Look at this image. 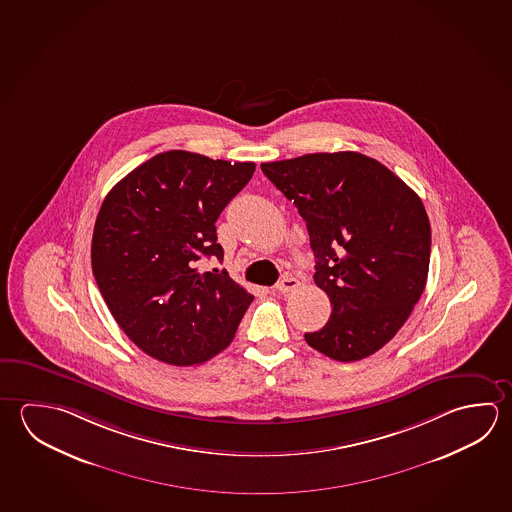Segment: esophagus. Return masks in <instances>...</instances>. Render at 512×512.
Listing matches in <instances>:
<instances>
[{
    "mask_svg": "<svg viewBox=\"0 0 512 512\" xmlns=\"http://www.w3.org/2000/svg\"><path fill=\"white\" fill-rule=\"evenodd\" d=\"M298 286H300V282H298L295 277H286L282 278V280L278 282L277 286H275V289H277L278 293L286 295V293L295 291L296 287Z\"/></svg>",
    "mask_w": 512,
    "mask_h": 512,
    "instance_id": "1",
    "label": "esophagus"
}]
</instances>
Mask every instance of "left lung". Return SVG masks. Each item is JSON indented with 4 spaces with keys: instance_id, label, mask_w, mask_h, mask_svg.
Returning a JSON list of instances; mask_svg holds the SVG:
<instances>
[{
    "instance_id": "left-lung-1",
    "label": "left lung",
    "mask_w": 512,
    "mask_h": 512,
    "mask_svg": "<svg viewBox=\"0 0 512 512\" xmlns=\"http://www.w3.org/2000/svg\"><path fill=\"white\" fill-rule=\"evenodd\" d=\"M298 208L316 259L314 284L329 322L305 332L336 361L374 354L403 327L430 268V219L421 198L365 154L314 153L260 165Z\"/></svg>"
}]
</instances>
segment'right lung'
Returning <instances> with one entry per match:
<instances>
[{"instance_id": "1", "label": "right lung", "mask_w": 512, "mask_h": 512, "mask_svg": "<svg viewBox=\"0 0 512 512\" xmlns=\"http://www.w3.org/2000/svg\"><path fill=\"white\" fill-rule=\"evenodd\" d=\"M255 163L167 151L118 181L100 207L91 268L120 329L145 354L187 367L234 340L253 295L223 271L216 221L252 180Z\"/></svg>"}]
</instances>
